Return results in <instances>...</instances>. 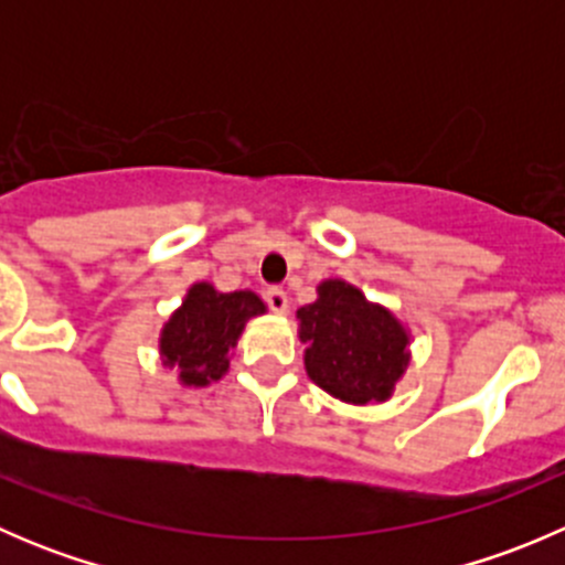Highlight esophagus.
Returning <instances> with one entry per match:
<instances>
[{
    "mask_svg": "<svg viewBox=\"0 0 565 565\" xmlns=\"http://www.w3.org/2000/svg\"><path fill=\"white\" fill-rule=\"evenodd\" d=\"M265 300H267V306H270L273 311H276V315H284V311L289 309V298H287V292H284V289H278V287H270L265 292Z\"/></svg>",
    "mask_w": 565,
    "mask_h": 565,
    "instance_id": "esophagus-1",
    "label": "esophagus"
}]
</instances>
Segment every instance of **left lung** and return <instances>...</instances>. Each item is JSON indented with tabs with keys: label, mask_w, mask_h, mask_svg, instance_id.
<instances>
[{
	"label": "left lung",
	"mask_w": 565,
	"mask_h": 565,
	"mask_svg": "<svg viewBox=\"0 0 565 565\" xmlns=\"http://www.w3.org/2000/svg\"><path fill=\"white\" fill-rule=\"evenodd\" d=\"M317 292L315 303L298 309L309 377L341 402H385L407 369V330L339 278L322 281Z\"/></svg>",
	"instance_id": "obj_1"
}]
</instances>
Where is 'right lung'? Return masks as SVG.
Segmentation results:
<instances>
[{
    "instance_id": "add662e5",
    "label": "right lung",
    "mask_w": 565,
    "mask_h": 565,
    "mask_svg": "<svg viewBox=\"0 0 565 565\" xmlns=\"http://www.w3.org/2000/svg\"><path fill=\"white\" fill-rule=\"evenodd\" d=\"M256 315H265L259 295L218 292L207 281L193 284L180 309L163 324V363L180 369L182 385L202 388L215 383L230 369V350L237 344V335Z\"/></svg>"
}]
</instances>
